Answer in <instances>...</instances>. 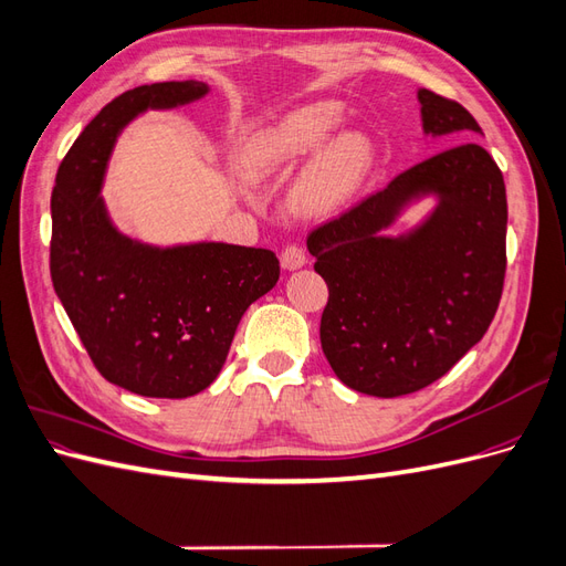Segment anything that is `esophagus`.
Here are the masks:
<instances>
[{
	"mask_svg": "<svg viewBox=\"0 0 566 566\" xmlns=\"http://www.w3.org/2000/svg\"><path fill=\"white\" fill-rule=\"evenodd\" d=\"M281 264H283L285 269H290V271L304 266V264H306V250H304L300 243L285 245L283 252H281Z\"/></svg>",
	"mask_w": 566,
	"mask_h": 566,
	"instance_id": "obj_1",
	"label": "esophagus"
}]
</instances>
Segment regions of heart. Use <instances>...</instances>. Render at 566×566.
Returning <instances> with one entry per match:
<instances>
[{"instance_id":"obj_1","label":"heart","mask_w":566,"mask_h":566,"mask_svg":"<svg viewBox=\"0 0 566 566\" xmlns=\"http://www.w3.org/2000/svg\"><path fill=\"white\" fill-rule=\"evenodd\" d=\"M342 123L335 101H318L285 115L276 125L250 136L241 150V172L250 181L287 175L310 158ZM373 163V146L364 134H345L325 148L302 175L295 202L304 212H328L347 202L361 188Z\"/></svg>"}]
</instances>
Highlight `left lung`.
Masks as SVG:
<instances>
[{
  "mask_svg": "<svg viewBox=\"0 0 566 566\" xmlns=\"http://www.w3.org/2000/svg\"><path fill=\"white\" fill-rule=\"evenodd\" d=\"M427 134H482L458 101L420 90ZM420 192L438 210L403 239L379 231ZM503 172L479 144H458L306 235L328 285L321 347L337 378L370 397L413 394L447 375L499 312L505 281Z\"/></svg>",
  "mask_w": 566,
  "mask_h": 566,
  "instance_id": "1",
  "label": "left lung"
}]
</instances>
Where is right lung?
<instances>
[{
	"label": "right lung",
	"mask_w": 566,
	"mask_h": 566,
	"mask_svg": "<svg viewBox=\"0 0 566 566\" xmlns=\"http://www.w3.org/2000/svg\"><path fill=\"white\" fill-rule=\"evenodd\" d=\"M208 94V84L156 82L113 98L65 153L51 193L54 290L104 378L153 399L210 387L248 306L281 276L264 248H148L119 235L98 198L113 144L134 115Z\"/></svg>",
	"instance_id": "obj_1"
}]
</instances>
